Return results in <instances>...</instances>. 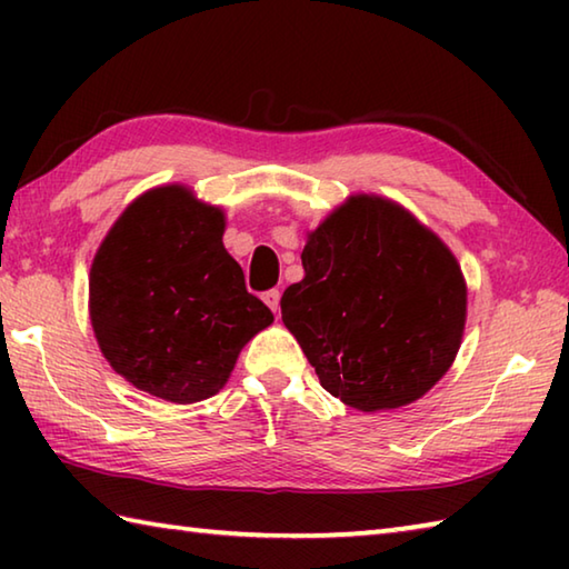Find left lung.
I'll use <instances>...</instances> for the list:
<instances>
[{
	"instance_id": "left-lung-1",
	"label": "left lung",
	"mask_w": 569,
	"mask_h": 569,
	"mask_svg": "<svg viewBox=\"0 0 569 569\" xmlns=\"http://www.w3.org/2000/svg\"><path fill=\"white\" fill-rule=\"evenodd\" d=\"M226 213L182 186L134 198L90 268V323L134 389L172 403L216 397L238 353L273 323L223 246Z\"/></svg>"
}]
</instances>
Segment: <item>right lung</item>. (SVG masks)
<instances>
[{
    "label": "right lung",
    "instance_id": "right-lung-1",
    "mask_svg": "<svg viewBox=\"0 0 569 569\" xmlns=\"http://www.w3.org/2000/svg\"><path fill=\"white\" fill-rule=\"evenodd\" d=\"M286 329L321 387L359 411L421 399L455 363L467 323L457 258L409 210L351 196L311 230Z\"/></svg>",
    "mask_w": 569,
    "mask_h": 569
}]
</instances>
